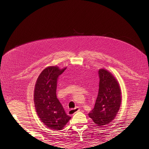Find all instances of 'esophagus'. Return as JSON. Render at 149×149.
<instances>
[{"label":"esophagus","instance_id":"obj_1","mask_svg":"<svg viewBox=\"0 0 149 149\" xmlns=\"http://www.w3.org/2000/svg\"><path fill=\"white\" fill-rule=\"evenodd\" d=\"M79 111H80L79 107H76L74 109H71L70 111H68V114H70V115H73V114H74L75 113H76V112Z\"/></svg>","mask_w":149,"mask_h":149}]
</instances>
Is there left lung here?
Instances as JSON below:
<instances>
[{
  "label": "left lung",
  "instance_id": "8db88e82",
  "mask_svg": "<svg viewBox=\"0 0 149 149\" xmlns=\"http://www.w3.org/2000/svg\"><path fill=\"white\" fill-rule=\"evenodd\" d=\"M99 91L93 109L88 116L98 126L109 124L119 110L121 91L117 79L110 72L104 69L98 71Z\"/></svg>",
  "mask_w": 149,
  "mask_h": 149
}]
</instances>
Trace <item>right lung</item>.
I'll list each match as a JSON object with an SVG mask.
<instances>
[{
	"mask_svg": "<svg viewBox=\"0 0 149 149\" xmlns=\"http://www.w3.org/2000/svg\"><path fill=\"white\" fill-rule=\"evenodd\" d=\"M66 69L48 66L39 75L34 90L35 107L39 118L47 127L61 130L71 119L56 97L57 81Z\"/></svg>",
	"mask_w": 149,
	"mask_h": 149,
	"instance_id": "obj_1",
	"label": "right lung"
}]
</instances>
